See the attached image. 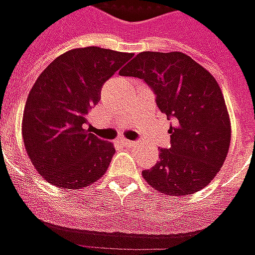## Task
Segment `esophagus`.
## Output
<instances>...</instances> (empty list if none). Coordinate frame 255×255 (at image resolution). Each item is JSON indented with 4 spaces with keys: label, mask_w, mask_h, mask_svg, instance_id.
<instances>
[{
    "label": "esophagus",
    "mask_w": 255,
    "mask_h": 255,
    "mask_svg": "<svg viewBox=\"0 0 255 255\" xmlns=\"http://www.w3.org/2000/svg\"><path fill=\"white\" fill-rule=\"evenodd\" d=\"M121 142H122V144H124V145H125V146H129V148H131V146H134V145H135L134 141L125 140V138H124V140H121Z\"/></svg>",
    "instance_id": "34e87169"
}]
</instances>
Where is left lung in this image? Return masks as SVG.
<instances>
[{"label": "left lung", "mask_w": 255, "mask_h": 255, "mask_svg": "<svg viewBox=\"0 0 255 255\" xmlns=\"http://www.w3.org/2000/svg\"><path fill=\"white\" fill-rule=\"evenodd\" d=\"M122 74L138 77L156 95V105L172 121L170 148L142 176L167 196H186L209 185L226 160L231 124L215 77L179 51H142Z\"/></svg>", "instance_id": "1"}]
</instances>
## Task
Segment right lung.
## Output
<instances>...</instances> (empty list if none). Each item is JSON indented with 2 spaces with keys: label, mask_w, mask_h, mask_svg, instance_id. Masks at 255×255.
Instances as JSON below:
<instances>
[{
  "label": "right lung",
  "mask_w": 255,
  "mask_h": 255,
  "mask_svg": "<svg viewBox=\"0 0 255 255\" xmlns=\"http://www.w3.org/2000/svg\"><path fill=\"white\" fill-rule=\"evenodd\" d=\"M133 55L95 46L73 49L40 73L25 102L21 131L44 181L76 190L105 175L114 145L85 129L87 115L99 103L103 84Z\"/></svg>",
  "instance_id": "1"
}]
</instances>
